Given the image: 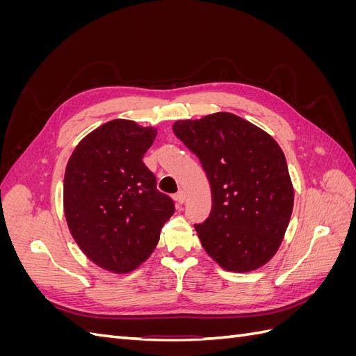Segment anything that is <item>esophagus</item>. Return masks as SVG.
Returning <instances> with one entry per match:
<instances>
[{
  "instance_id": "obj_1",
  "label": "esophagus",
  "mask_w": 356,
  "mask_h": 356,
  "mask_svg": "<svg viewBox=\"0 0 356 356\" xmlns=\"http://www.w3.org/2000/svg\"><path fill=\"white\" fill-rule=\"evenodd\" d=\"M175 200L179 203V204H182L186 202V193L184 191H178L177 195H175Z\"/></svg>"
}]
</instances>
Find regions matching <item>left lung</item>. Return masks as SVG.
I'll use <instances>...</instances> for the list:
<instances>
[{
  "label": "left lung",
  "instance_id": "obj_1",
  "mask_svg": "<svg viewBox=\"0 0 356 356\" xmlns=\"http://www.w3.org/2000/svg\"><path fill=\"white\" fill-rule=\"evenodd\" d=\"M172 129L199 157L211 184L209 217L195 224L204 251L230 272L264 266L281 246L294 207L281 147L232 113L178 120Z\"/></svg>",
  "mask_w": 356,
  "mask_h": 356
}]
</instances>
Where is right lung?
<instances>
[{
    "mask_svg": "<svg viewBox=\"0 0 356 356\" xmlns=\"http://www.w3.org/2000/svg\"><path fill=\"white\" fill-rule=\"evenodd\" d=\"M154 127L117 118L84 136L63 178V211L80 250L95 264L129 273L152 255L175 212L143 161Z\"/></svg>",
    "mask_w": 356,
    "mask_h": 356,
    "instance_id": "right-lung-1",
    "label": "right lung"
}]
</instances>
